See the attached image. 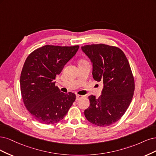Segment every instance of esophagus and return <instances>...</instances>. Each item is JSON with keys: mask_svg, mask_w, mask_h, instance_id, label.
<instances>
[{"mask_svg": "<svg viewBox=\"0 0 156 156\" xmlns=\"http://www.w3.org/2000/svg\"><path fill=\"white\" fill-rule=\"evenodd\" d=\"M83 96H82V95H80V94H76V100H80V98H82Z\"/></svg>", "mask_w": 156, "mask_h": 156, "instance_id": "obj_1", "label": "esophagus"}]
</instances>
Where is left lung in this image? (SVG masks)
Returning <instances> with one entry per match:
<instances>
[{"mask_svg":"<svg viewBox=\"0 0 156 156\" xmlns=\"http://www.w3.org/2000/svg\"><path fill=\"white\" fill-rule=\"evenodd\" d=\"M93 63V77L104 87L98 98L89 96V107L84 111L88 121L108 126L121 118L132 100L135 82L127 58L121 49L105 44L82 47Z\"/></svg>","mask_w":156,"mask_h":156,"instance_id":"1","label":"left lung"}]
</instances>
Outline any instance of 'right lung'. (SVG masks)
Listing matches in <instances>:
<instances>
[{
    "instance_id": "obj_1",
    "label": "right lung",
    "mask_w": 156,
    "mask_h": 156,
    "mask_svg": "<svg viewBox=\"0 0 156 156\" xmlns=\"http://www.w3.org/2000/svg\"><path fill=\"white\" fill-rule=\"evenodd\" d=\"M79 48L44 45L29 54L21 74L23 102L38 122L52 124L62 120L76 99L74 93L59 91L54 80Z\"/></svg>"
}]
</instances>
